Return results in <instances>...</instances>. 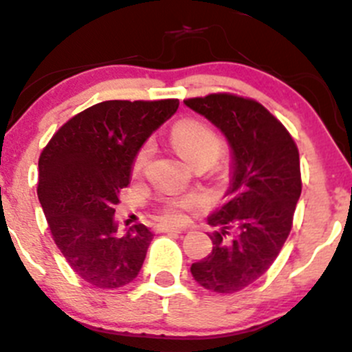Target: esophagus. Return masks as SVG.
I'll return each mask as SVG.
<instances>
[{
	"instance_id": "esophagus-1",
	"label": "esophagus",
	"mask_w": 352,
	"mask_h": 352,
	"mask_svg": "<svg viewBox=\"0 0 352 352\" xmlns=\"http://www.w3.org/2000/svg\"><path fill=\"white\" fill-rule=\"evenodd\" d=\"M158 231L160 232H184L186 229L177 228V226H168V224H160L158 226Z\"/></svg>"
}]
</instances>
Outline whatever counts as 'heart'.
Masks as SVG:
<instances>
[{"mask_svg": "<svg viewBox=\"0 0 352 352\" xmlns=\"http://www.w3.org/2000/svg\"><path fill=\"white\" fill-rule=\"evenodd\" d=\"M173 146L180 153V157L186 158L190 165L197 164L201 160L214 162L221 151V140L216 133L207 124L201 121L187 120L177 124L172 131ZM150 157V145H145L136 155L133 162V170L140 172L146 164ZM194 206V199H175V201L166 202L164 209L165 219L168 221H182L184 210Z\"/></svg>", "mask_w": 352, "mask_h": 352, "instance_id": "heart-1", "label": "heart"}]
</instances>
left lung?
<instances>
[{
  "label": "left lung",
  "mask_w": 352,
  "mask_h": 352,
  "mask_svg": "<svg viewBox=\"0 0 352 352\" xmlns=\"http://www.w3.org/2000/svg\"><path fill=\"white\" fill-rule=\"evenodd\" d=\"M214 124L231 150L228 202L207 217L219 231L212 251L190 266L194 280L217 294L256 282L278 256L302 192L300 158L292 136L253 99L210 94L184 101Z\"/></svg>",
  "instance_id": "8db88e82"
}]
</instances>
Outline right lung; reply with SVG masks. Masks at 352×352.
Wrapping results in <instances>:
<instances>
[{
  "label": "right lung",
  "mask_w": 352,
  "mask_h": 352,
  "mask_svg": "<svg viewBox=\"0 0 352 352\" xmlns=\"http://www.w3.org/2000/svg\"><path fill=\"white\" fill-rule=\"evenodd\" d=\"M179 109V99L104 101L69 120L38 160V201L54 241L74 272L98 288L138 276L153 232L118 234L114 206L145 142Z\"/></svg>",
  "instance_id": "1"
}]
</instances>
